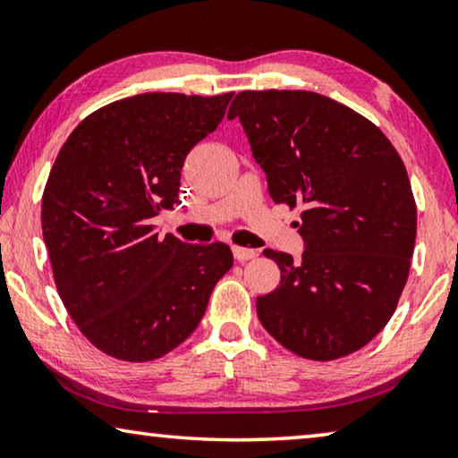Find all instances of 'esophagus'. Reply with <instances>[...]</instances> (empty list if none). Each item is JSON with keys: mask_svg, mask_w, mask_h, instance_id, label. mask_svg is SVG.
<instances>
[{"mask_svg": "<svg viewBox=\"0 0 458 458\" xmlns=\"http://www.w3.org/2000/svg\"><path fill=\"white\" fill-rule=\"evenodd\" d=\"M232 254H234V259L238 262H246L257 257V250H252V248H242V246H232Z\"/></svg>", "mask_w": 458, "mask_h": 458, "instance_id": "obj_1", "label": "esophagus"}]
</instances>
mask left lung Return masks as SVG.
<instances>
[{"instance_id": "obj_1", "label": "left lung", "mask_w": 458, "mask_h": 458, "mask_svg": "<svg viewBox=\"0 0 458 458\" xmlns=\"http://www.w3.org/2000/svg\"><path fill=\"white\" fill-rule=\"evenodd\" d=\"M275 204L301 206L305 252L265 250L281 284L257 299L270 335L307 360L361 350L408 281L416 204L398 151L350 106L307 90H244L230 105Z\"/></svg>"}]
</instances>
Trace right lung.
<instances>
[{"mask_svg":"<svg viewBox=\"0 0 458 458\" xmlns=\"http://www.w3.org/2000/svg\"><path fill=\"white\" fill-rule=\"evenodd\" d=\"M234 92H145L89 114L62 145L42 198L54 281L82 335L106 355L151 361L188 339L216 283L232 268L226 244L159 236L191 147L216 131Z\"/></svg>","mask_w":458,"mask_h":458,"instance_id":"add662e5","label":"right lung"}]
</instances>
